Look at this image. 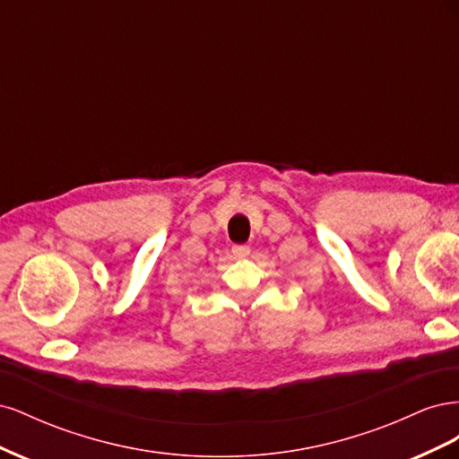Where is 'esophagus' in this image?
Returning a JSON list of instances; mask_svg holds the SVG:
<instances>
[{
	"instance_id": "1",
	"label": "esophagus",
	"mask_w": 459,
	"mask_h": 459,
	"mask_svg": "<svg viewBox=\"0 0 459 459\" xmlns=\"http://www.w3.org/2000/svg\"><path fill=\"white\" fill-rule=\"evenodd\" d=\"M231 253L235 258H247L248 255H251V247L248 245H233Z\"/></svg>"
}]
</instances>
